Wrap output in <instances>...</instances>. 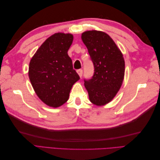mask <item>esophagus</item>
Returning a JSON list of instances; mask_svg holds the SVG:
<instances>
[{
	"label": "esophagus",
	"instance_id": "34e87169",
	"mask_svg": "<svg viewBox=\"0 0 160 160\" xmlns=\"http://www.w3.org/2000/svg\"><path fill=\"white\" fill-rule=\"evenodd\" d=\"M77 73L79 74V77H81L82 75H83V70H82V69H79V70L77 71Z\"/></svg>",
	"mask_w": 160,
	"mask_h": 160
}]
</instances>
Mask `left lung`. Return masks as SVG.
<instances>
[{
  "label": "left lung",
  "mask_w": 160,
  "mask_h": 160,
  "mask_svg": "<svg viewBox=\"0 0 160 160\" xmlns=\"http://www.w3.org/2000/svg\"><path fill=\"white\" fill-rule=\"evenodd\" d=\"M94 66L91 79H84L92 103L101 106L113 99L122 85L125 61L122 52L107 33L88 31L82 33Z\"/></svg>",
  "instance_id": "1"
}]
</instances>
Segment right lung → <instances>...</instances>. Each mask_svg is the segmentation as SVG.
<instances>
[{
	"label": "right lung",
	"mask_w": 160,
	"mask_h": 160,
	"mask_svg": "<svg viewBox=\"0 0 160 160\" xmlns=\"http://www.w3.org/2000/svg\"><path fill=\"white\" fill-rule=\"evenodd\" d=\"M73 36L58 32L42 43L30 61L28 77L39 99L52 108L69 99L72 85L80 77L67 52Z\"/></svg>",
	"instance_id": "obj_1"
}]
</instances>
